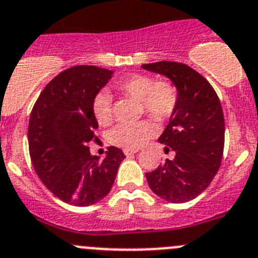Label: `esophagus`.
<instances>
[{
  "label": "esophagus",
  "instance_id": "34e87169",
  "mask_svg": "<svg viewBox=\"0 0 258 258\" xmlns=\"http://www.w3.org/2000/svg\"><path fill=\"white\" fill-rule=\"evenodd\" d=\"M137 151L139 150H136V149H123V153H124V155H131V154H136Z\"/></svg>",
  "mask_w": 258,
  "mask_h": 258
}]
</instances>
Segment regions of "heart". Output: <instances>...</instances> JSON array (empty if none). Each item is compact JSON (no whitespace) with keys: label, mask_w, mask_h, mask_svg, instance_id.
Listing matches in <instances>:
<instances>
[{"label":"heart","mask_w":258,"mask_h":258,"mask_svg":"<svg viewBox=\"0 0 258 258\" xmlns=\"http://www.w3.org/2000/svg\"><path fill=\"white\" fill-rule=\"evenodd\" d=\"M118 91L140 100L144 110L156 121H164L174 113L178 104V91L167 81L155 83L151 76L134 74L115 81ZM93 112L96 121L105 126L113 119L112 98L108 91L102 90L93 100ZM155 128L150 121L123 122L109 132V141L113 145L126 149H137L153 137Z\"/></svg>","instance_id":"heart-1"}]
</instances>
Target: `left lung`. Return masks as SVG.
<instances>
[{"instance_id":"1","label":"left lung","mask_w":258,"mask_h":258,"mask_svg":"<svg viewBox=\"0 0 258 258\" xmlns=\"http://www.w3.org/2000/svg\"><path fill=\"white\" fill-rule=\"evenodd\" d=\"M141 67L168 78L178 91L177 108L158 139L174 151V159H165L146 173V179L165 201H191L208 188L220 168L225 132L220 100L209 81L187 64L162 61Z\"/></svg>"}]
</instances>
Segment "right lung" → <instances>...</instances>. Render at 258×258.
<instances>
[{
  "label": "right lung",
  "mask_w": 258,
  "mask_h": 258,
  "mask_svg": "<svg viewBox=\"0 0 258 258\" xmlns=\"http://www.w3.org/2000/svg\"><path fill=\"white\" fill-rule=\"evenodd\" d=\"M114 71L75 66L53 79L38 98L29 119V151L38 177L54 196L74 206H90L109 194L126 156L110 146L103 160L88 144L98 121L93 100Z\"/></svg>",
  "instance_id": "1"
}]
</instances>
